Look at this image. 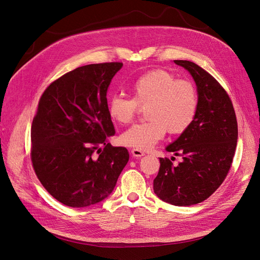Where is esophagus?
Instances as JSON below:
<instances>
[{
  "label": "esophagus",
  "mask_w": 260,
  "mask_h": 260,
  "mask_svg": "<svg viewBox=\"0 0 260 260\" xmlns=\"http://www.w3.org/2000/svg\"><path fill=\"white\" fill-rule=\"evenodd\" d=\"M131 153L134 157H141L143 156L145 153L142 151V150H139V149H135V148H133V149L131 150Z\"/></svg>",
  "instance_id": "34e87169"
}]
</instances>
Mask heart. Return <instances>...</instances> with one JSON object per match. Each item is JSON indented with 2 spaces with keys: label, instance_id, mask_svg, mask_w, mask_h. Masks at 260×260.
I'll return each instance as SVG.
<instances>
[{
  "label": "heart",
  "instance_id": "b5f03b06",
  "mask_svg": "<svg viewBox=\"0 0 260 260\" xmlns=\"http://www.w3.org/2000/svg\"><path fill=\"white\" fill-rule=\"evenodd\" d=\"M133 97L113 95L108 102L110 117L129 123L146 108V122L137 123L120 135V142L139 150H148L168 131L172 135L186 132L196 118L199 97L196 85L179 79L166 70H151L132 84Z\"/></svg>",
  "mask_w": 260,
  "mask_h": 260
}]
</instances>
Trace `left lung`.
Here are the masks:
<instances>
[{"label":"left lung","mask_w":260,"mask_h":260,"mask_svg":"<svg viewBox=\"0 0 260 260\" xmlns=\"http://www.w3.org/2000/svg\"><path fill=\"white\" fill-rule=\"evenodd\" d=\"M193 77L199 106L191 127L166 150L183 157L174 166L159 157L153 190L163 201L190 206L211 197L231 169L238 139L236 113L226 91L209 73L187 60H175Z\"/></svg>","instance_id":"1"}]
</instances>
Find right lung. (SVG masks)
<instances>
[{
  "mask_svg": "<svg viewBox=\"0 0 260 260\" xmlns=\"http://www.w3.org/2000/svg\"><path fill=\"white\" fill-rule=\"evenodd\" d=\"M121 62L83 66L49 84L31 123L30 158L37 178L55 199L71 207L103 201L129 160L113 147L115 133L107 91Z\"/></svg>",
  "mask_w": 260,
  "mask_h": 260,
  "instance_id": "add662e5",
  "label": "right lung"
}]
</instances>
